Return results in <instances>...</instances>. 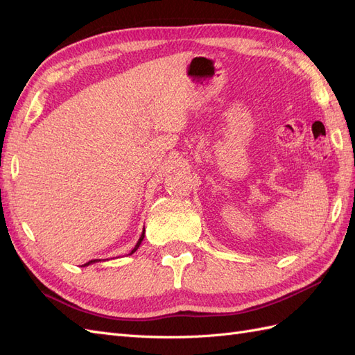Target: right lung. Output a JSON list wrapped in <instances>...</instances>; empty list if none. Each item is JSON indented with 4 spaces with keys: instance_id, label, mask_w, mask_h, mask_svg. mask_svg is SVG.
<instances>
[{
    "instance_id": "add662e5",
    "label": "right lung",
    "mask_w": 355,
    "mask_h": 355,
    "mask_svg": "<svg viewBox=\"0 0 355 355\" xmlns=\"http://www.w3.org/2000/svg\"><path fill=\"white\" fill-rule=\"evenodd\" d=\"M144 237H145V228H144V231H142V235H141V239H139V241L136 243V245H135V249L128 253V254H133L137 249H139V245H141V243H142V240H144ZM96 262H101V259H93V261H89L87 263H84L83 266H89V265H92V263H96Z\"/></svg>"
}]
</instances>
